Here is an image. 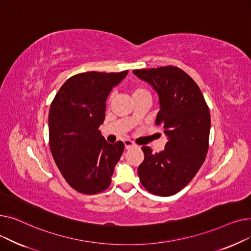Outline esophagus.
Segmentation results:
<instances>
[{
    "label": "esophagus",
    "mask_w": 251,
    "mask_h": 251,
    "mask_svg": "<svg viewBox=\"0 0 251 251\" xmlns=\"http://www.w3.org/2000/svg\"><path fill=\"white\" fill-rule=\"evenodd\" d=\"M124 144H125V149H126V150H130V149H132V148H135V147H136L135 143H134L133 141L128 140V139L124 140Z\"/></svg>",
    "instance_id": "34e87169"
}]
</instances>
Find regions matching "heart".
Instances as JSON below:
<instances>
[{
	"mask_svg": "<svg viewBox=\"0 0 251 251\" xmlns=\"http://www.w3.org/2000/svg\"><path fill=\"white\" fill-rule=\"evenodd\" d=\"M144 92H149V91H148L146 88H143V87H136V88H134V90H133V97L142 95V94H144Z\"/></svg>",
	"mask_w": 251,
	"mask_h": 251,
	"instance_id": "heart-1",
	"label": "heart"
}]
</instances>
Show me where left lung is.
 <instances>
[{
	"label": "left lung",
	"mask_w": 251,
	"mask_h": 251,
	"mask_svg": "<svg viewBox=\"0 0 251 251\" xmlns=\"http://www.w3.org/2000/svg\"><path fill=\"white\" fill-rule=\"evenodd\" d=\"M133 73L159 95L155 124L164 128L168 142L161 152L142 147L140 182L149 192L171 196L185 187L199 172L208 150L210 115L201 88L175 66L139 69Z\"/></svg>",
	"instance_id": "8db88e82"
}]
</instances>
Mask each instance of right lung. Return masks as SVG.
I'll return each instance as SVG.
<instances>
[{
	"label": "right lung",
	"mask_w": 251,
	"mask_h": 251,
	"mask_svg": "<svg viewBox=\"0 0 251 251\" xmlns=\"http://www.w3.org/2000/svg\"><path fill=\"white\" fill-rule=\"evenodd\" d=\"M127 73L76 74L61 86L50 103V152L64 179L80 193L97 194L107 189L124 151L122 141L107 142L100 126L109 94Z\"/></svg>",
	"instance_id": "right-lung-1"
}]
</instances>
